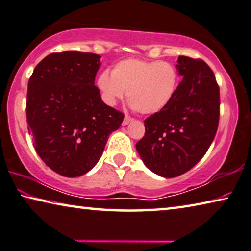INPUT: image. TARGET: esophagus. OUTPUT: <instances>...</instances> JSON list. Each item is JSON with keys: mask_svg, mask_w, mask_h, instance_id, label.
I'll return each instance as SVG.
<instances>
[{"mask_svg": "<svg viewBox=\"0 0 251 251\" xmlns=\"http://www.w3.org/2000/svg\"><path fill=\"white\" fill-rule=\"evenodd\" d=\"M133 120V118L132 117H130V116H128V114H126V116L125 117V119H123V122H122V125L123 126H126L128 125V123H130L131 121Z\"/></svg>", "mask_w": 251, "mask_h": 251, "instance_id": "34e87169", "label": "esophagus"}]
</instances>
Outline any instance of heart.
I'll return each instance as SVG.
<instances>
[{
	"label": "heart",
	"mask_w": 251,
	"mask_h": 251,
	"mask_svg": "<svg viewBox=\"0 0 251 251\" xmlns=\"http://www.w3.org/2000/svg\"><path fill=\"white\" fill-rule=\"evenodd\" d=\"M178 71L166 61L126 59L111 71L99 75L98 87L109 104H114L126 91L130 105L141 114L161 111L178 88Z\"/></svg>",
	"instance_id": "heart-1"
}]
</instances>
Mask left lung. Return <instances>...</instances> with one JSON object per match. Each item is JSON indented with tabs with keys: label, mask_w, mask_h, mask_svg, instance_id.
<instances>
[{
	"label": "left lung",
	"mask_w": 251,
	"mask_h": 251,
	"mask_svg": "<svg viewBox=\"0 0 251 251\" xmlns=\"http://www.w3.org/2000/svg\"><path fill=\"white\" fill-rule=\"evenodd\" d=\"M182 77L175 97L145 120L137 151L147 168L175 178L195 167L215 139L220 117V91L210 67L201 59L180 55Z\"/></svg>",
	"instance_id": "left-lung-1"
}]
</instances>
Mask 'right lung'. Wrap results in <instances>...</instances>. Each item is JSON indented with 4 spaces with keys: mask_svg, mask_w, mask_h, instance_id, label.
<instances>
[{
    "mask_svg": "<svg viewBox=\"0 0 251 251\" xmlns=\"http://www.w3.org/2000/svg\"><path fill=\"white\" fill-rule=\"evenodd\" d=\"M100 55L51 53L27 83L26 122L44 163L61 176H79L96 166L125 114L101 100L94 80Z\"/></svg>",
    "mask_w": 251,
    "mask_h": 251,
    "instance_id": "right-lung-1",
    "label": "right lung"
}]
</instances>
